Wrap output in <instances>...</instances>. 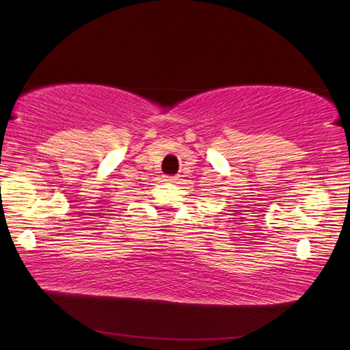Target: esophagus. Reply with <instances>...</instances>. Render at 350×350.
<instances>
[{
    "label": "esophagus",
    "instance_id": "34e87169",
    "mask_svg": "<svg viewBox=\"0 0 350 350\" xmlns=\"http://www.w3.org/2000/svg\"><path fill=\"white\" fill-rule=\"evenodd\" d=\"M166 181L172 183V184H178V181H179V175H175V176H166Z\"/></svg>",
    "mask_w": 350,
    "mask_h": 350
}]
</instances>
